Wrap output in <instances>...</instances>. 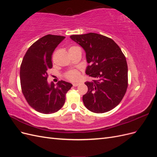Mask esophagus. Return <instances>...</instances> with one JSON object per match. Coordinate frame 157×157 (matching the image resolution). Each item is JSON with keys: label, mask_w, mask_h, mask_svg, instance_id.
I'll return each instance as SVG.
<instances>
[{"label": "esophagus", "mask_w": 157, "mask_h": 157, "mask_svg": "<svg viewBox=\"0 0 157 157\" xmlns=\"http://www.w3.org/2000/svg\"><path fill=\"white\" fill-rule=\"evenodd\" d=\"M80 84V83H76V82H75V83H73V86H78V85Z\"/></svg>", "instance_id": "1"}]
</instances>
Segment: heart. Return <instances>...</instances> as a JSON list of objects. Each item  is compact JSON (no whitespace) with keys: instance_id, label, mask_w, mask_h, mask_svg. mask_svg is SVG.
Masks as SVG:
<instances>
[{"instance_id":"obj_1","label":"heart","mask_w":157,"mask_h":157,"mask_svg":"<svg viewBox=\"0 0 157 157\" xmlns=\"http://www.w3.org/2000/svg\"><path fill=\"white\" fill-rule=\"evenodd\" d=\"M73 47L74 46L71 47L70 48H73ZM65 77H66V78H67L69 80H72V81H75V80H77L78 79V78L80 77V73H79V71H77V70H71V71H69V72L66 73Z\"/></svg>"}]
</instances>
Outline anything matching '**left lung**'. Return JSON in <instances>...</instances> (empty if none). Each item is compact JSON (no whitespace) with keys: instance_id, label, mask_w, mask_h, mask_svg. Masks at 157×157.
<instances>
[{"instance_id":"obj_1","label":"left lung","mask_w":157,"mask_h":157,"mask_svg":"<svg viewBox=\"0 0 157 157\" xmlns=\"http://www.w3.org/2000/svg\"><path fill=\"white\" fill-rule=\"evenodd\" d=\"M86 52L89 65L86 74L95 79L86 82L82 97L89 111L103 113L120 103L128 88V65L120 47L111 39L98 33L71 35Z\"/></svg>"}]
</instances>
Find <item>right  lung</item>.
Returning <instances> with one entry per match:
<instances>
[{"instance_id":"add662e5","label":"right lung","mask_w":157,"mask_h":157,"mask_svg":"<svg viewBox=\"0 0 157 157\" xmlns=\"http://www.w3.org/2000/svg\"><path fill=\"white\" fill-rule=\"evenodd\" d=\"M65 36L47 35L34 42L27 50L20 67L22 93L29 105L43 114L58 111L65 101V95L73 85L61 80L54 84L47 80L52 67V56Z\"/></svg>"}]
</instances>
